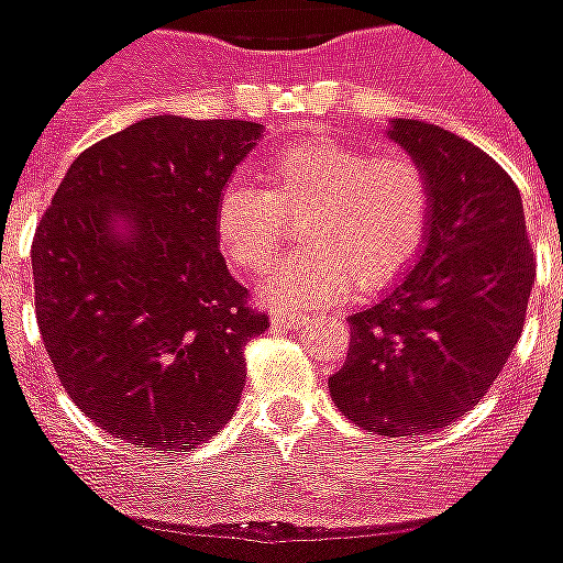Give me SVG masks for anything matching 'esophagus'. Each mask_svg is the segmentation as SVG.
<instances>
[{"label":"esophagus","instance_id":"obj_1","mask_svg":"<svg viewBox=\"0 0 563 563\" xmlns=\"http://www.w3.org/2000/svg\"><path fill=\"white\" fill-rule=\"evenodd\" d=\"M273 328H285V331H299L305 324H310V316L308 313H273L271 316Z\"/></svg>","mask_w":563,"mask_h":563}]
</instances>
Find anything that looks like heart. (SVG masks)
Returning a JSON list of instances; mask_svg holds the SVG:
<instances>
[{"label":"heart","mask_w":563,"mask_h":563,"mask_svg":"<svg viewBox=\"0 0 563 563\" xmlns=\"http://www.w3.org/2000/svg\"><path fill=\"white\" fill-rule=\"evenodd\" d=\"M262 184H230L218 195L212 224L227 262L255 273L301 221L305 250L282 258L258 287L276 308L331 301L347 287L362 296L383 290L426 244L431 192L415 157L308 137L276 148L264 161Z\"/></svg>","instance_id":"obj_1"}]
</instances>
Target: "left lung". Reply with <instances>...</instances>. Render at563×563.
I'll return each instance as SVG.
<instances>
[{"label": "left lung", "instance_id": "obj_1", "mask_svg": "<svg viewBox=\"0 0 563 563\" xmlns=\"http://www.w3.org/2000/svg\"><path fill=\"white\" fill-rule=\"evenodd\" d=\"M388 137L426 172L431 216L417 262L347 316L351 347L328 379L347 420L385 438L429 434L475 408L518 345L536 258L521 192L475 143L397 118Z\"/></svg>", "mask_w": 563, "mask_h": 563}]
</instances>
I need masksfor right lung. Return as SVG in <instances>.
<instances>
[{
    "instance_id": "right-lung-1",
    "label": "right lung",
    "mask_w": 563,
    "mask_h": 563,
    "mask_svg": "<svg viewBox=\"0 0 563 563\" xmlns=\"http://www.w3.org/2000/svg\"><path fill=\"white\" fill-rule=\"evenodd\" d=\"M262 123L155 114L86 148L34 235L36 322L82 415L134 449L212 438L244 391L247 308L216 239L218 195Z\"/></svg>"
}]
</instances>
